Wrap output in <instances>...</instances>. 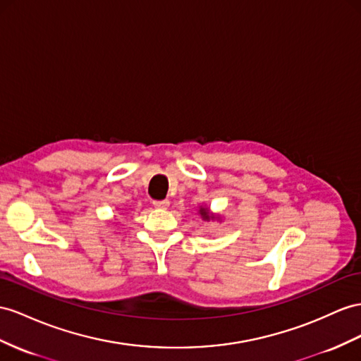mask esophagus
<instances>
[{"instance_id":"1","label":"esophagus","mask_w":361,"mask_h":361,"mask_svg":"<svg viewBox=\"0 0 361 361\" xmlns=\"http://www.w3.org/2000/svg\"><path fill=\"white\" fill-rule=\"evenodd\" d=\"M152 204L157 209H168L169 207V200H155Z\"/></svg>"}]
</instances>
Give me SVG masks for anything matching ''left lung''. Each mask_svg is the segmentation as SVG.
I'll use <instances>...</instances> for the list:
<instances>
[{"mask_svg":"<svg viewBox=\"0 0 361 361\" xmlns=\"http://www.w3.org/2000/svg\"><path fill=\"white\" fill-rule=\"evenodd\" d=\"M200 214L202 215V218H204V219H209V218H210V216H209V212H207L206 209H201Z\"/></svg>","mask_w":361,"mask_h":361,"instance_id":"1","label":"left lung"}]
</instances>
